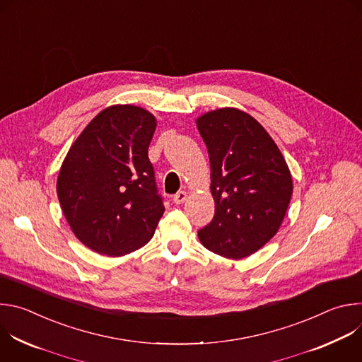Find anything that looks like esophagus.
Returning a JSON list of instances; mask_svg holds the SVG:
<instances>
[{"instance_id": "34e87169", "label": "esophagus", "mask_w": 362, "mask_h": 362, "mask_svg": "<svg viewBox=\"0 0 362 362\" xmlns=\"http://www.w3.org/2000/svg\"><path fill=\"white\" fill-rule=\"evenodd\" d=\"M186 200H187V193H186L185 190L177 192V193L175 194V197H173V202H175L176 204H182V203H185Z\"/></svg>"}]
</instances>
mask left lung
Here are the masks:
<instances>
[{"label":"left lung","instance_id":"left-lung-1","mask_svg":"<svg viewBox=\"0 0 362 362\" xmlns=\"http://www.w3.org/2000/svg\"><path fill=\"white\" fill-rule=\"evenodd\" d=\"M208 147L212 222L202 245L228 259L259 250L279 230L292 196L291 170L265 127L246 112L222 107L196 119Z\"/></svg>","mask_w":362,"mask_h":362}]
</instances>
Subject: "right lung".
<instances>
[{"label":"right lung","mask_w":362,"mask_h":362,"mask_svg":"<svg viewBox=\"0 0 362 362\" xmlns=\"http://www.w3.org/2000/svg\"><path fill=\"white\" fill-rule=\"evenodd\" d=\"M156 126L143 107H106L63 160L57 177L62 211L76 238L100 255L117 257L140 249L163 216L147 153Z\"/></svg>","instance_id":"1"}]
</instances>
